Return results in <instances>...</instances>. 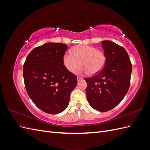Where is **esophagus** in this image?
I'll use <instances>...</instances> for the list:
<instances>
[{"mask_svg":"<svg viewBox=\"0 0 150 150\" xmlns=\"http://www.w3.org/2000/svg\"><path fill=\"white\" fill-rule=\"evenodd\" d=\"M77 79H78V81H79L83 80V78H81V77H80V76H78V77H77Z\"/></svg>","mask_w":150,"mask_h":150,"instance_id":"esophagus-1","label":"esophagus"}]
</instances>
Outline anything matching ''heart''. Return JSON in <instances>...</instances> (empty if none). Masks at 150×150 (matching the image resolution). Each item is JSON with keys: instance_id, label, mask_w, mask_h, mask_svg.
<instances>
[{"instance_id": "obj_1", "label": "heart", "mask_w": 150, "mask_h": 150, "mask_svg": "<svg viewBox=\"0 0 150 150\" xmlns=\"http://www.w3.org/2000/svg\"><path fill=\"white\" fill-rule=\"evenodd\" d=\"M106 54L96 47L78 45L72 47L70 52L63 56L62 62L65 67L71 72H75L79 66L82 65L78 72L81 74L96 75L100 72L105 66Z\"/></svg>"}]
</instances>
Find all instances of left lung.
I'll list each match as a JSON object with an SVG mask.
<instances>
[{
    "label": "left lung",
    "mask_w": 150,
    "mask_h": 150,
    "mask_svg": "<svg viewBox=\"0 0 150 150\" xmlns=\"http://www.w3.org/2000/svg\"><path fill=\"white\" fill-rule=\"evenodd\" d=\"M102 46L105 66L96 75L85 78L86 93L91 106L106 112L116 107L128 93L132 64L124 47L110 40H103Z\"/></svg>",
    "instance_id": "1"
}]
</instances>
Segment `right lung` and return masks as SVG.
<instances>
[{"instance_id": "right-lung-1", "label": "right lung", "mask_w": 150, "mask_h": 150, "mask_svg": "<svg viewBox=\"0 0 150 150\" xmlns=\"http://www.w3.org/2000/svg\"><path fill=\"white\" fill-rule=\"evenodd\" d=\"M66 44L48 42L34 48L23 66L25 87L29 96L40 110L51 115L64 111L77 77L62 62Z\"/></svg>"}]
</instances>
